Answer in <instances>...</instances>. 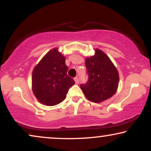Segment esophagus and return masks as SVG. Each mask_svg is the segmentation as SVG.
Wrapping results in <instances>:
<instances>
[{
    "label": "esophagus",
    "mask_w": 151,
    "mask_h": 151,
    "mask_svg": "<svg viewBox=\"0 0 151 151\" xmlns=\"http://www.w3.org/2000/svg\"><path fill=\"white\" fill-rule=\"evenodd\" d=\"M74 80H75L76 84L79 83V78H78V77H76L75 78H74Z\"/></svg>",
    "instance_id": "obj_1"
}]
</instances>
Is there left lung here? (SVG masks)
I'll use <instances>...</instances> for the list:
<instances>
[{"instance_id": "left-lung-1", "label": "left lung", "mask_w": 151, "mask_h": 151, "mask_svg": "<svg viewBox=\"0 0 151 151\" xmlns=\"http://www.w3.org/2000/svg\"><path fill=\"white\" fill-rule=\"evenodd\" d=\"M94 55L86 58L85 66L88 78L80 88L88 100L101 102L110 98L118 87L119 74L110 58L100 49Z\"/></svg>"}]
</instances>
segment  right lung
Wrapping results in <instances>:
<instances>
[{
	"label": "right lung",
	"instance_id": "right-lung-1",
	"mask_svg": "<svg viewBox=\"0 0 151 151\" xmlns=\"http://www.w3.org/2000/svg\"><path fill=\"white\" fill-rule=\"evenodd\" d=\"M67 71L65 58L58 48L42 58L32 73V90L39 102L54 106L65 100L69 88L75 84Z\"/></svg>",
	"mask_w": 151,
	"mask_h": 151
}]
</instances>
